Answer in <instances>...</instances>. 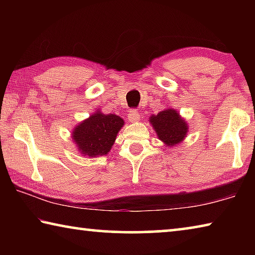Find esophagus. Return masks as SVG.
<instances>
[{
	"mask_svg": "<svg viewBox=\"0 0 255 255\" xmlns=\"http://www.w3.org/2000/svg\"><path fill=\"white\" fill-rule=\"evenodd\" d=\"M128 119H129V122H131V123H136V122H138V120H139V112L136 111V110H131V111H129Z\"/></svg>",
	"mask_w": 255,
	"mask_h": 255,
	"instance_id": "34e87169",
	"label": "esophagus"
}]
</instances>
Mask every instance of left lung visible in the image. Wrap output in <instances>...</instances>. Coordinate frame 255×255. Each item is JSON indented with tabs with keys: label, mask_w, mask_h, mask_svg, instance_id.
Masks as SVG:
<instances>
[{
	"label": "left lung",
	"mask_w": 255,
	"mask_h": 255,
	"mask_svg": "<svg viewBox=\"0 0 255 255\" xmlns=\"http://www.w3.org/2000/svg\"><path fill=\"white\" fill-rule=\"evenodd\" d=\"M149 124L164 146L167 148L179 145L184 140L189 131L188 123L181 117L179 111L173 108H166L157 115L149 117Z\"/></svg>",
	"instance_id": "1"
}]
</instances>
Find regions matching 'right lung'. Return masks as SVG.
Wrapping results in <instances>:
<instances>
[{
  "label": "right lung",
  "instance_id": "1",
  "mask_svg": "<svg viewBox=\"0 0 255 255\" xmlns=\"http://www.w3.org/2000/svg\"><path fill=\"white\" fill-rule=\"evenodd\" d=\"M124 125V119L119 116L105 115L98 109L89 118L76 125L72 130V140L82 156H103L111 150Z\"/></svg>",
  "mask_w": 255,
  "mask_h": 255
}]
</instances>
